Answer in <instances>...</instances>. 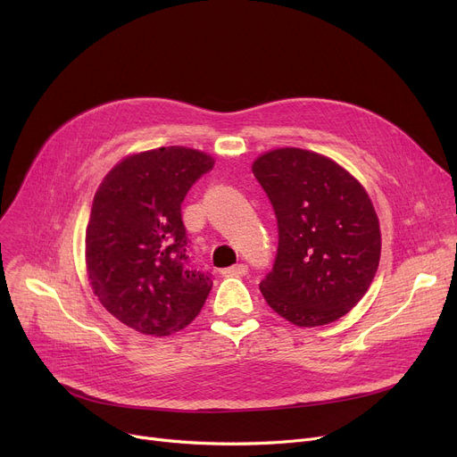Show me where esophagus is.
<instances>
[{
    "label": "esophagus",
    "instance_id": "34e87169",
    "mask_svg": "<svg viewBox=\"0 0 457 457\" xmlns=\"http://www.w3.org/2000/svg\"><path fill=\"white\" fill-rule=\"evenodd\" d=\"M248 272V267L245 265V262H241V265H233V267H228L224 270H220L222 276L226 278H237V276H245Z\"/></svg>",
    "mask_w": 457,
    "mask_h": 457
}]
</instances>
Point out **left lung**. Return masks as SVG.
I'll return each mask as SVG.
<instances>
[{
    "label": "left lung",
    "mask_w": 457,
    "mask_h": 457,
    "mask_svg": "<svg viewBox=\"0 0 457 457\" xmlns=\"http://www.w3.org/2000/svg\"><path fill=\"white\" fill-rule=\"evenodd\" d=\"M252 172L278 219V255L259 283L267 303L300 328L345 317L376 276L381 231L369 192L333 159L302 148L259 155Z\"/></svg>",
    "instance_id": "8db88e82"
}]
</instances>
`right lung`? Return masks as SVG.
Here are the masks:
<instances>
[{
  "label": "right lung",
  "instance_id": "obj_1",
  "mask_svg": "<svg viewBox=\"0 0 457 457\" xmlns=\"http://www.w3.org/2000/svg\"><path fill=\"white\" fill-rule=\"evenodd\" d=\"M214 159L185 146L138 152L116 162L94 195L85 235L87 276L109 313L162 337L188 326L212 287L187 267L181 202Z\"/></svg>",
  "mask_w": 457,
  "mask_h": 457
}]
</instances>
